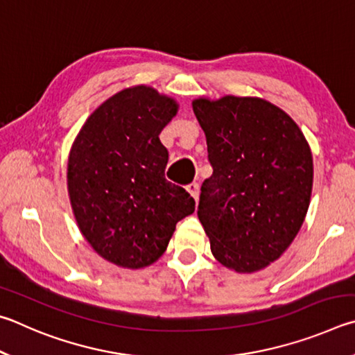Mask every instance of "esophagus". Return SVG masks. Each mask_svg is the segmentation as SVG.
I'll return each mask as SVG.
<instances>
[{
	"label": "esophagus",
	"instance_id": "esophagus-1",
	"mask_svg": "<svg viewBox=\"0 0 355 355\" xmlns=\"http://www.w3.org/2000/svg\"><path fill=\"white\" fill-rule=\"evenodd\" d=\"M187 190H189V193L195 198V201H198V198H200V184L191 182L187 185Z\"/></svg>",
	"mask_w": 355,
	"mask_h": 355
}]
</instances>
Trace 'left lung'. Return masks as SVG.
Returning a JSON list of instances; mask_svg holds the SVG:
<instances>
[{
	"instance_id": "8db88e82",
	"label": "left lung",
	"mask_w": 355,
	"mask_h": 355,
	"mask_svg": "<svg viewBox=\"0 0 355 355\" xmlns=\"http://www.w3.org/2000/svg\"><path fill=\"white\" fill-rule=\"evenodd\" d=\"M193 112L214 168L198 204L210 250L231 270H262L282 256L306 218L310 148L297 124L260 98H201Z\"/></svg>"
}]
</instances>
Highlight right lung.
Returning a JSON list of instances; mask_svg holds the SVG:
<instances>
[{"instance_id":"obj_1","label":"right lung","mask_w":355,"mask_h":355,"mask_svg":"<svg viewBox=\"0 0 355 355\" xmlns=\"http://www.w3.org/2000/svg\"><path fill=\"white\" fill-rule=\"evenodd\" d=\"M178 104L151 87L116 93L89 116L68 159L78 226L99 256L143 268L165 252L176 223L195 212L185 189L165 179L159 134Z\"/></svg>"}]
</instances>
